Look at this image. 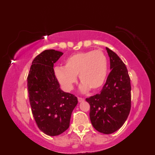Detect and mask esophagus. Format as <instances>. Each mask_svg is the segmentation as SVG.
<instances>
[{"mask_svg":"<svg viewBox=\"0 0 155 155\" xmlns=\"http://www.w3.org/2000/svg\"><path fill=\"white\" fill-rule=\"evenodd\" d=\"M78 101H79V103L83 102V101H84V99L82 98V97H78Z\"/></svg>","mask_w":155,"mask_h":155,"instance_id":"esophagus-1","label":"esophagus"}]
</instances>
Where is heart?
<instances>
[{
  "label": "heart",
  "instance_id": "b5f03b06",
  "mask_svg": "<svg viewBox=\"0 0 155 155\" xmlns=\"http://www.w3.org/2000/svg\"><path fill=\"white\" fill-rule=\"evenodd\" d=\"M108 74V62L101 50H90L68 57L63 67L54 68V76L65 91H71L77 81L79 75L82 84L81 90L97 91L102 87Z\"/></svg>",
  "mask_w": 155,
  "mask_h": 155
}]
</instances>
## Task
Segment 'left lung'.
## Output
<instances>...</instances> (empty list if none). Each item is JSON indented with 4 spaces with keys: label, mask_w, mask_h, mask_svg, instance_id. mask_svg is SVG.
<instances>
[{
    "label": "left lung",
    "mask_w": 155,
    "mask_h": 155,
    "mask_svg": "<svg viewBox=\"0 0 155 155\" xmlns=\"http://www.w3.org/2000/svg\"><path fill=\"white\" fill-rule=\"evenodd\" d=\"M111 72L99 94L86 98L90 106V118L96 130L114 133L123 125L131 108L130 79L127 69L116 53L106 47Z\"/></svg>",
    "instance_id": "left-lung-1"
}]
</instances>
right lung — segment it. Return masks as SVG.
<instances>
[{
    "mask_svg": "<svg viewBox=\"0 0 155 155\" xmlns=\"http://www.w3.org/2000/svg\"><path fill=\"white\" fill-rule=\"evenodd\" d=\"M63 54L47 49L32 62L28 76V90L32 114L38 128L50 136L65 132L70 125L73 110L78 104L75 95L63 92L56 79L54 64Z\"/></svg>",
    "mask_w": 155,
    "mask_h": 155,
    "instance_id": "1",
    "label": "right lung"
}]
</instances>
